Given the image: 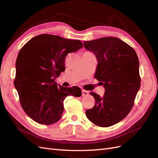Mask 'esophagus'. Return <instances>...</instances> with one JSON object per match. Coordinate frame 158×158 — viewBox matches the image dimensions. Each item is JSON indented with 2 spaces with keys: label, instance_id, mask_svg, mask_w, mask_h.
Listing matches in <instances>:
<instances>
[{
  "label": "esophagus",
  "instance_id": "obj_1",
  "mask_svg": "<svg viewBox=\"0 0 158 158\" xmlns=\"http://www.w3.org/2000/svg\"><path fill=\"white\" fill-rule=\"evenodd\" d=\"M88 94H89L88 91L84 90V89H82V96H87V95H88Z\"/></svg>",
  "mask_w": 158,
  "mask_h": 158
}]
</instances>
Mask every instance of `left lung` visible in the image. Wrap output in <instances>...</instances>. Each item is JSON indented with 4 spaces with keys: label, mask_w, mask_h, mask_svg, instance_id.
Returning <instances> with one entry per match:
<instances>
[{
    "label": "left lung",
    "mask_w": 158,
    "mask_h": 158,
    "mask_svg": "<svg viewBox=\"0 0 158 158\" xmlns=\"http://www.w3.org/2000/svg\"><path fill=\"white\" fill-rule=\"evenodd\" d=\"M84 45L98 59L95 78L106 89L103 97L89 93L95 103L93 108L86 110L85 115L95 125L111 127L127 117L140 89L137 54L132 47L114 37L84 41Z\"/></svg>",
    "instance_id": "1"
}]
</instances>
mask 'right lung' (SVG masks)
<instances>
[{"instance_id":"add662e5","label":"right lung","mask_w":158,"mask_h":158,"mask_svg":"<svg viewBox=\"0 0 158 158\" xmlns=\"http://www.w3.org/2000/svg\"><path fill=\"white\" fill-rule=\"evenodd\" d=\"M82 47L79 40L41 34L19 51L14 84L23 111L34 121L45 125L56 123L64 111L65 98L81 96L80 88L57 85L55 80L65 70L66 55Z\"/></svg>"}]
</instances>
